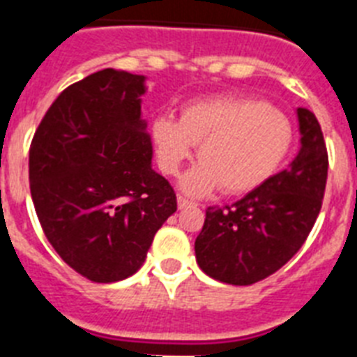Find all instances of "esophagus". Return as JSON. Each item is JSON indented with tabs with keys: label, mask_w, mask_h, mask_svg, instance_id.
<instances>
[{
	"label": "esophagus",
	"mask_w": 357,
	"mask_h": 357,
	"mask_svg": "<svg viewBox=\"0 0 357 357\" xmlns=\"http://www.w3.org/2000/svg\"><path fill=\"white\" fill-rule=\"evenodd\" d=\"M190 206H195L192 202L187 200L185 196H178V207L179 209H185V207H190Z\"/></svg>",
	"instance_id": "obj_1"
}]
</instances>
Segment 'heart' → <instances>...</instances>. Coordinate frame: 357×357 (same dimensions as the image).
<instances>
[{"instance_id":"1","label":"heart","mask_w":357,"mask_h":357,"mask_svg":"<svg viewBox=\"0 0 357 357\" xmlns=\"http://www.w3.org/2000/svg\"><path fill=\"white\" fill-rule=\"evenodd\" d=\"M157 162L174 176L195 155L202 162L181 179L187 195L222 187L246 195L282 168L293 146V126L282 111L252 98H207L181 107L179 120L161 114L151 122Z\"/></svg>"}]
</instances>
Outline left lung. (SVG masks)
<instances>
[{
	"instance_id": "1",
	"label": "left lung",
	"mask_w": 357,
	"mask_h": 357,
	"mask_svg": "<svg viewBox=\"0 0 357 357\" xmlns=\"http://www.w3.org/2000/svg\"><path fill=\"white\" fill-rule=\"evenodd\" d=\"M302 148L291 167L226 207H207L196 261L207 276L252 285L280 271L315 226L326 190L328 151L321 123L298 107Z\"/></svg>"
}]
</instances>
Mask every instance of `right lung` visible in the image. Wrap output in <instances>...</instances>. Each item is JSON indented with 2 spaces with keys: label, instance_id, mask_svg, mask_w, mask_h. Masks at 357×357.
I'll use <instances>...</instances> for the list:
<instances>
[{
  "label": "right lung",
  "instance_id": "obj_1",
  "mask_svg": "<svg viewBox=\"0 0 357 357\" xmlns=\"http://www.w3.org/2000/svg\"><path fill=\"white\" fill-rule=\"evenodd\" d=\"M144 92V75L100 70L59 94L31 140V198L44 235L91 282L135 274L178 209L172 185L151 170Z\"/></svg>",
  "mask_w": 357,
  "mask_h": 357
}]
</instances>
